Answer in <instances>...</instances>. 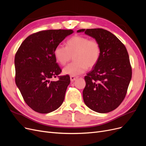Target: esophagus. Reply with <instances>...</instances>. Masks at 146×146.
Returning a JSON list of instances; mask_svg holds the SVG:
<instances>
[{
    "mask_svg": "<svg viewBox=\"0 0 146 146\" xmlns=\"http://www.w3.org/2000/svg\"><path fill=\"white\" fill-rule=\"evenodd\" d=\"M76 79H77V77L74 76H70V80H71L72 82L74 81Z\"/></svg>",
    "mask_w": 146,
    "mask_h": 146,
    "instance_id": "1",
    "label": "esophagus"
}]
</instances>
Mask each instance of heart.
I'll return each instance as SVG.
<instances>
[{
  "mask_svg": "<svg viewBox=\"0 0 146 146\" xmlns=\"http://www.w3.org/2000/svg\"><path fill=\"white\" fill-rule=\"evenodd\" d=\"M66 46L57 45L54 50L55 58L60 64L66 65L73 57L74 61L63 69V73L77 76L87 68H92L98 61L101 55L99 42L95 39L76 35L66 42Z\"/></svg>",
  "mask_w": 146,
  "mask_h": 146,
  "instance_id": "1",
  "label": "heart"
}]
</instances>
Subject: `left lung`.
<instances>
[{"instance_id": "obj_1", "label": "left lung", "mask_w": 146, "mask_h": 146, "mask_svg": "<svg viewBox=\"0 0 146 146\" xmlns=\"http://www.w3.org/2000/svg\"><path fill=\"white\" fill-rule=\"evenodd\" d=\"M97 40L100 57L85 77L83 91L85 104L91 110L106 113L116 109L123 101L132 77V68L126 47L118 38L103 29H80Z\"/></svg>"}]
</instances>
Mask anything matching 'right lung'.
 Masks as SVG:
<instances>
[{
  "label": "right lung",
  "instance_id": "right-lung-1",
  "mask_svg": "<svg viewBox=\"0 0 146 146\" xmlns=\"http://www.w3.org/2000/svg\"><path fill=\"white\" fill-rule=\"evenodd\" d=\"M73 32L64 29L38 31L29 36L16 52V85L25 102L36 112H52L64 101L70 78L68 74L59 76L62 70L54 50ZM53 77L59 80L50 81Z\"/></svg>",
  "mask_w": 146,
  "mask_h": 146
}]
</instances>
